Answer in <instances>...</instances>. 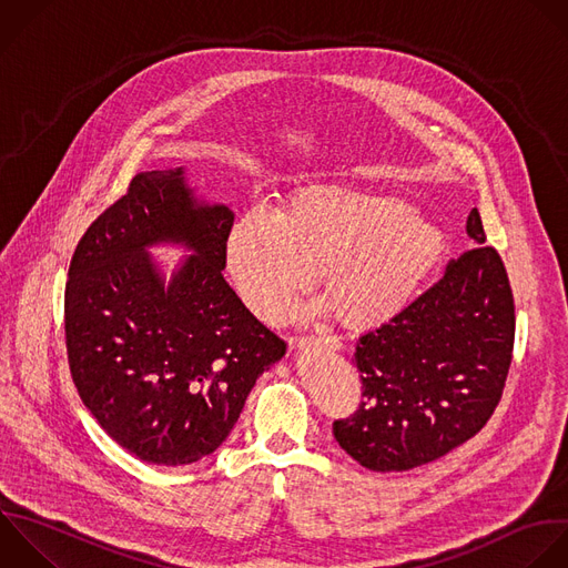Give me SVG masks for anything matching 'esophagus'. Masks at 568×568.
I'll use <instances>...</instances> for the list:
<instances>
[{
    "label": "esophagus",
    "instance_id": "34e87169",
    "mask_svg": "<svg viewBox=\"0 0 568 568\" xmlns=\"http://www.w3.org/2000/svg\"><path fill=\"white\" fill-rule=\"evenodd\" d=\"M295 344L300 348H306V346H326L331 351L339 348V339L333 337V335H302L295 339Z\"/></svg>",
    "mask_w": 568,
    "mask_h": 568
}]
</instances>
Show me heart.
<instances>
[{"label": "heart", "instance_id": "obj_1", "mask_svg": "<svg viewBox=\"0 0 568 568\" xmlns=\"http://www.w3.org/2000/svg\"><path fill=\"white\" fill-rule=\"evenodd\" d=\"M444 253L442 233L395 195L313 184L277 213L251 211L226 237V266L244 302L264 320L284 317L320 273L326 300L351 328L393 320Z\"/></svg>", "mask_w": 568, "mask_h": 568}]
</instances>
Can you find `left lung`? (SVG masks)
I'll return each mask as SVG.
<instances>
[{
    "label": "left lung",
    "mask_w": 568,
    "mask_h": 568,
    "mask_svg": "<svg viewBox=\"0 0 568 568\" xmlns=\"http://www.w3.org/2000/svg\"><path fill=\"white\" fill-rule=\"evenodd\" d=\"M466 233L475 248L355 346L362 402L333 422V435L371 470H408L446 455L481 430L501 397L515 339L513 291L501 257L484 246L477 209Z\"/></svg>",
    "instance_id": "1"
}]
</instances>
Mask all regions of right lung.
<instances>
[{"label": "right lung", "instance_id": "obj_1", "mask_svg": "<svg viewBox=\"0 0 568 568\" xmlns=\"http://www.w3.org/2000/svg\"><path fill=\"white\" fill-rule=\"evenodd\" d=\"M233 211L193 195L184 169L138 173L82 235L64 328L78 393L129 453L162 466L211 455L257 377L286 353L224 280ZM193 253L166 285L146 247Z\"/></svg>", "mask_w": 568, "mask_h": 568}]
</instances>
